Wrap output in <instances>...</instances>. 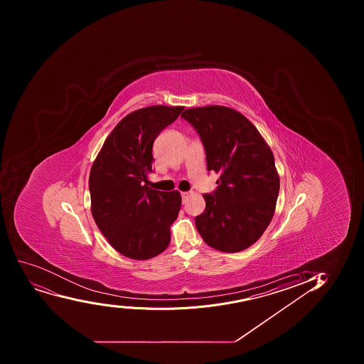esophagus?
Here are the masks:
<instances>
[{
  "label": "esophagus",
  "instance_id": "obj_1",
  "mask_svg": "<svg viewBox=\"0 0 364 364\" xmlns=\"http://www.w3.org/2000/svg\"><path fill=\"white\" fill-rule=\"evenodd\" d=\"M188 195H190L188 192H181V199H183V203L186 202V199H188Z\"/></svg>",
  "mask_w": 364,
  "mask_h": 364
}]
</instances>
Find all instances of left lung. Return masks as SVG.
I'll return each instance as SVG.
<instances>
[{
	"label": "left lung",
	"instance_id": "1",
	"mask_svg": "<svg viewBox=\"0 0 364 364\" xmlns=\"http://www.w3.org/2000/svg\"><path fill=\"white\" fill-rule=\"evenodd\" d=\"M198 134L208 171L220 172L217 188L204 195L196 227L206 245L237 252L254 245L269 225L280 180L274 155L259 130L234 109L211 105L181 114Z\"/></svg>",
	"mask_w": 364,
	"mask_h": 364
}]
</instances>
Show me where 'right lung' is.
Returning <instances> with one entry per match:
<instances>
[{"instance_id": "1", "label": "right lung", "mask_w": 364, "mask_h": 364, "mask_svg": "<svg viewBox=\"0 0 364 364\" xmlns=\"http://www.w3.org/2000/svg\"><path fill=\"white\" fill-rule=\"evenodd\" d=\"M184 107L154 105L119 121L91 167V213L109 243L122 255L147 259L164 252L181 205L178 191L148 188L153 144Z\"/></svg>"}]
</instances>
